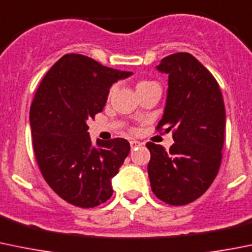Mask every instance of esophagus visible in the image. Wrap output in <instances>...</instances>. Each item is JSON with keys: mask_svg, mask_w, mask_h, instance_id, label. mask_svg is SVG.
<instances>
[{"mask_svg": "<svg viewBox=\"0 0 252 252\" xmlns=\"http://www.w3.org/2000/svg\"><path fill=\"white\" fill-rule=\"evenodd\" d=\"M129 143H130V146H131V149H134V148H136V146L141 145V143H140V141H138V140H134V139H131V140L129 141Z\"/></svg>", "mask_w": 252, "mask_h": 252, "instance_id": "34e87169", "label": "esophagus"}]
</instances>
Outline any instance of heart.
Masks as SVG:
<instances>
[{"label": "heart", "instance_id": "1", "mask_svg": "<svg viewBox=\"0 0 252 252\" xmlns=\"http://www.w3.org/2000/svg\"><path fill=\"white\" fill-rule=\"evenodd\" d=\"M141 84H144V82H141Z\"/></svg>", "mask_w": 252, "mask_h": 252}]
</instances>
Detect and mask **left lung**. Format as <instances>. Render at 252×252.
Segmentation results:
<instances>
[{
  "mask_svg": "<svg viewBox=\"0 0 252 252\" xmlns=\"http://www.w3.org/2000/svg\"><path fill=\"white\" fill-rule=\"evenodd\" d=\"M158 71L168 76L166 104L158 129L173 130L175 144L166 151L146 144L154 194L171 206L196 201L218 173L225 130V107L213 75L188 53L161 60Z\"/></svg>",
  "mask_w": 252,
  "mask_h": 252,
  "instance_id": "obj_1",
  "label": "left lung"
}]
</instances>
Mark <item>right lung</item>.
<instances>
[{"mask_svg":"<svg viewBox=\"0 0 252 252\" xmlns=\"http://www.w3.org/2000/svg\"><path fill=\"white\" fill-rule=\"evenodd\" d=\"M133 72L66 54L46 72L29 112L36 162L51 189L69 203L94 208L113 194L112 178L130 151L128 140H97L87 121L102 112L109 89Z\"/></svg>","mask_w":252,"mask_h":252,"instance_id":"add662e5","label":"right lung"}]
</instances>
